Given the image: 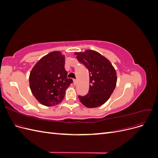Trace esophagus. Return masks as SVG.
Segmentation results:
<instances>
[{"instance_id": "1", "label": "esophagus", "mask_w": 158, "mask_h": 158, "mask_svg": "<svg viewBox=\"0 0 158 158\" xmlns=\"http://www.w3.org/2000/svg\"><path fill=\"white\" fill-rule=\"evenodd\" d=\"M73 84H74V85H76V84H77V80H76V79H74L73 80Z\"/></svg>"}]
</instances>
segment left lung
<instances>
[{
  "label": "left lung",
  "instance_id": "obj_1",
  "mask_svg": "<svg viewBox=\"0 0 158 158\" xmlns=\"http://www.w3.org/2000/svg\"><path fill=\"white\" fill-rule=\"evenodd\" d=\"M76 58L86 67L89 73V88L88 94L78 98L84 106L98 107L106 103L115 88L116 71L110 61L99 52L86 50L76 52Z\"/></svg>",
  "mask_w": 158,
  "mask_h": 158
}]
</instances>
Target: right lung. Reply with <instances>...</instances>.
Here are the masks:
<instances>
[{
	"instance_id": "add662e5",
	"label": "right lung",
	"mask_w": 158,
	"mask_h": 158,
	"mask_svg": "<svg viewBox=\"0 0 158 158\" xmlns=\"http://www.w3.org/2000/svg\"><path fill=\"white\" fill-rule=\"evenodd\" d=\"M65 57L60 51H53L37 62L30 74L32 94L40 103L54 106L64 98L65 91L73 82L67 78Z\"/></svg>"
}]
</instances>
